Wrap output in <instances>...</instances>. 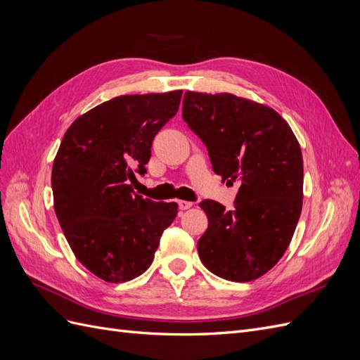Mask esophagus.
Instances as JSON below:
<instances>
[{"label":"esophagus","instance_id":"1","mask_svg":"<svg viewBox=\"0 0 360 360\" xmlns=\"http://www.w3.org/2000/svg\"><path fill=\"white\" fill-rule=\"evenodd\" d=\"M193 205V202H191V201H184V200H179V207L181 210H188V209H191V207Z\"/></svg>","mask_w":360,"mask_h":360}]
</instances>
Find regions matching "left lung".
I'll use <instances>...</instances> for the list:
<instances>
[{
	"mask_svg": "<svg viewBox=\"0 0 360 360\" xmlns=\"http://www.w3.org/2000/svg\"><path fill=\"white\" fill-rule=\"evenodd\" d=\"M183 120L209 150L213 171L238 181L233 210L200 204L209 226L198 240L216 276L249 282L285 254L303 204V158L290 124L270 106L231 93L186 91Z\"/></svg>",
	"mask_w": 360,
	"mask_h": 360,
	"instance_id": "obj_1",
	"label": "left lung"
}]
</instances>
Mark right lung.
Listing matches in <instances>:
<instances>
[{
	"label": "right lung",
	"mask_w": 360,
	"mask_h": 360,
	"mask_svg": "<svg viewBox=\"0 0 360 360\" xmlns=\"http://www.w3.org/2000/svg\"><path fill=\"white\" fill-rule=\"evenodd\" d=\"M181 90L127 94L79 115L63 136L52 165L53 210L75 257L106 282H126L153 263L177 202L134 193L151 143L177 114Z\"/></svg>",
	"instance_id": "right-lung-1"
}]
</instances>
